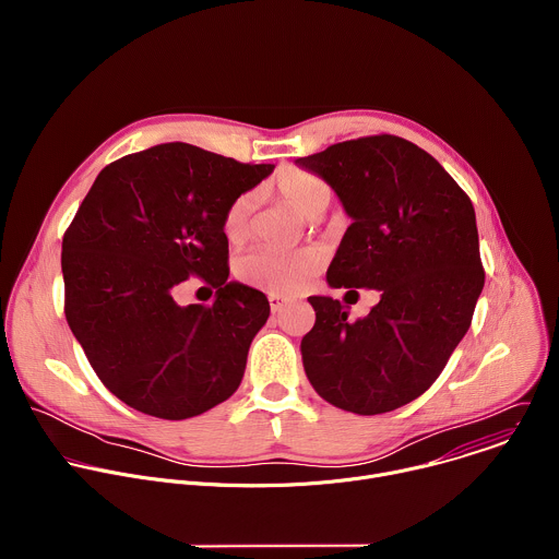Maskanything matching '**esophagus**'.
I'll list each match as a JSON object with an SVG mask.
<instances>
[{"label":"esophagus","instance_id":"34e87169","mask_svg":"<svg viewBox=\"0 0 559 559\" xmlns=\"http://www.w3.org/2000/svg\"><path fill=\"white\" fill-rule=\"evenodd\" d=\"M267 300H270V309H272L274 313H278V311L287 305V298H285V296H281V294H270V296H267Z\"/></svg>","mask_w":559,"mask_h":559}]
</instances>
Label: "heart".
<instances>
[{"mask_svg": "<svg viewBox=\"0 0 559 559\" xmlns=\"http://www.w3.org/2000/svg\"><path fill=\"white\" fill-rule=\"evenodd\" d=\"M278 194L302 216L318 218L332 203V188L307 170L287 168L276 177ZM254 192L236 197L223 216V231L227 241L243 243L252 229ZM325 254L316 248L298 252H276L270 248H257L236 261V276L248 285L267 289L272 294H296L305 289L313 276L321 272Z\"/></svg>", "mask_w": 559, "mask_h": 559, "instance_id": "heart-1", "label": "heart"}]
</instances>
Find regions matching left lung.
<instances>
[{
	"label": "left lung",
	"instance_id": "left-lung-1",
	"mask_svg": "<svg viewBox=\"0 0 559 559\" xmlns=\"http://www.w3.org/2000/svg\"><path fill=\"white\" fill-rule=\"evenodd\" d=\"M296 166L321 177L352 218L330 287L380 292L356 323L341 300L307 298L316 323L300 341L305 373L338 409L393 412L433 384L471 325L485 287L475 210L429 152L393 134L334 143Z\"/></svg>",
	"mask_w": 559,
	"mask_h": 559
}]
</instances>
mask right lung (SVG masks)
Returning <instances> with one entry per match:
<instances>
[{
    "instance_id": "1",
    "label": "right lung",
    "mask_w": 559,
    "mask_h": 559,
    "mask_svg": "<svg viewBox=\"0 0 559 559\" xmlns=\"http://www.w3.org/2000/svg\"><path fill=\"white\" fill-rule=\"evenodd\" d=\"M274 173L173 141L106 166L61 243L66 321L99 380L164 420L199 416L241 384L267 323L263 292L227 281V205ZM190 273L215 302L181 308Z\"/></svg>"
}]
</instances>
